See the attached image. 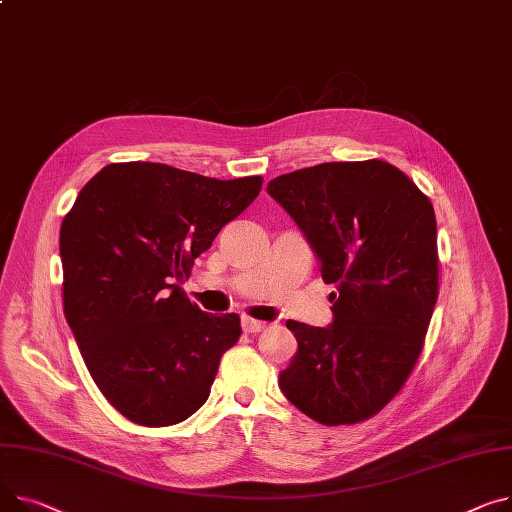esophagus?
<instances>
[{"label":"esophagus","mask_w":512,"mask_h":512,"mask_svg":"<svg viewBox=\"0 0 512 512\" xmlns=\"http://www.w3.org/2000/svg\"><path fill=\"white\" fill-rule=\"evenodd\" d=\"M243 329H245V333H259L265 329V323L251 319V317H243Z\"/></svg>","instance_id":"esophagus-1"}]
</instances>
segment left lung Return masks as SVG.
<instances>
[{
	"label": "left lung",
	"mask_w": 512,
	"mask_h": 512,
	"mask_svg": "<svg viewBox=\"0 0 512 512\" xmlns=\"http://www.w3.org/2000/svg\"><path fill=\"white\" fill-rule=\"evenodd\" d=\"M335 284L333 323L288 321L298 342L280 372L284 395L325 426L377 416L424 348L438 298L430 199L383 160L323 162L269 181Z\"/></svg>",
	"instance_id": "8db88e82"
}]
</instances>
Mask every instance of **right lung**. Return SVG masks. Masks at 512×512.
Listing matches in <instances>:
<instances>
[{
	"label": "right lung",
	"mask_w": 512,
	"mask_h": 512,
	"mask_svg": "<svg viewBox=\"0 0 512 512\" xmlns=\"http://www.w3.org/2000/svg\"><path fill=\"white\" fill-rule=\"evenodd\" d=\"M261 185L113 162L65 214L63 313L96 387L133 424L173 426L208 401L241 319L203 313L179 282Z\"/></svg>",
	"instance_id": "right-lung-1"
}]
</instances>
